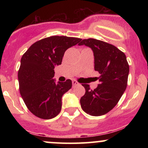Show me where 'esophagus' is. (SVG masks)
<instances>
[{
  "label": "esophagus",
  "mask_w": 148,
  "mask_h": 148,
  "mask_svg": "<svg viewBox=\"0 0 148 148\" xmlns=\"http://www.w3.org/2000/svg\"><path fill=\"white\" fill-rule=\"evenodd\" d=\"M79 84L77 82V81H75V80H73L72 81V86H77V85H79Z\"/></svg>",
  "instance_id": "34e87169"
}]
</instances>
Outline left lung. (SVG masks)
<instances>
[{"instance_id":"8db88e82","label":"left lung","mask_w":148,"mask_h":148,"mask_svg":"<svg viewBox=\"0 0 148 148\" xmlns=\"http://www.w3.org/2000/svg\"><path fill=\"white\" fill-rule=\"evenodd\" d=\"M84 45L94 53L95 70L100 74V84L94 90L88 84H82L86 93L80 103L86 113L100 116L113 109L121 98L127 88L130 66L125 54L113 45L92 38L79 44Z\"/></svg>"}]
</instances>
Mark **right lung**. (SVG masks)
Returning a JSON list of instances; mask_svg holds the SVG:
<instances>
[{
  "instance_id": "obj_1",
  "label": "right lung",
  "mask_w": 148,
  "mask_h": 148,
  "mask_svg": "<svg viewBox=\"0 0 148 148\" xmlns=\"http://www.w3.org/2000/svg\"><path fill=\"white\" fill-rule=\"evenodd\" d=\"M81 41L67 36L46 37L33 44L22 56L18 72L20 94L35 116L49 120L60 112L62 97L72 83L67 79L56 84L54 68L61 64L65 51Z\"/></svg>"
}]
</instances>
